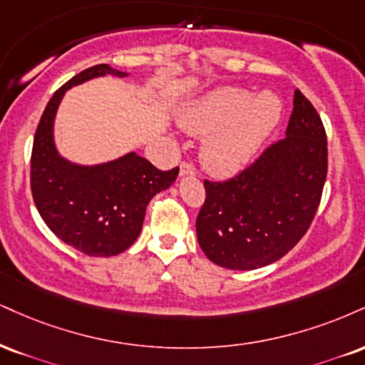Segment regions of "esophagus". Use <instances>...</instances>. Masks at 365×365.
<instances>
[{"label": "esophagus", "instance_id": "esophagus-1", "mask_svg": "<svg viewBox=\"0 0 365 365\" xmlns=\"http://www.w3.org/2000/svg\"><path fill=\"white\" fill-rule=\"evenodd\" d=\"M185 175H195V166L188 161H182L180 165V177H185Z\"/></svg>", "mask_w": 365, "mask_h": 365}]
</instances>
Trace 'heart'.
I'll return each mask as SVG.
<instances>
[{"label":"heart","mask_w":365,"mask_h":365,"mask_svg":"<svg viewBox=\"0 0 365 365\" xmlns=\"http://www.w3.org/2000/svg\"><path fill=\"white\" fill-rule=\"evenodd\" d=\"M282 115V102L272 93L257 98L240 88H221L188 107L182 127L195 135H209L202 148L205 168L231 175L252 161Z\"/></svg>","instance_id":"obj_1"}]
</instances>
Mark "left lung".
I'll list each match as a JSON object with an SVG mask.
<instances>
[{
	"label": "left lung",
	"instance_id": "obj_1",
	"mask_svg": "<svg viewBox=\"0 0 365 365\" xmlns=\"http://www.w3.org/2000/svg\"><path fill=\"white\" fill-rule=\"evenodd\" d=\"M327 173V130L313 103L296 90L284 139L235 177L204 178L205 200L195 221L202 252L230 270L277 262L309 230Z\"/></svg>",
	"mask_w": 365,
	"mask_h": 365
}]
</instances>
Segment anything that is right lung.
I'll use <instances>...</instances> for the list:
<instances>
[{"label":"right lung","mask_w":365,"mask_h":365,"mask_svg":"<svg viewBox=\"0 0 365 365\" xmlns=\"http://www.w3.org/2000/svg\"><path fill=\"white\" fill-rule=\"evenodd\" d=\"M103 74L125 76L108 64H96L56 90L38 120L30 158V188L43 222L66 245L90 257L125 252L138 240L149 200L168 188L180 170H158L135 153L91 168L57 155L52 122L64 91Z\"/></svg>","instance_id":"add662e5"}]
</instances>
